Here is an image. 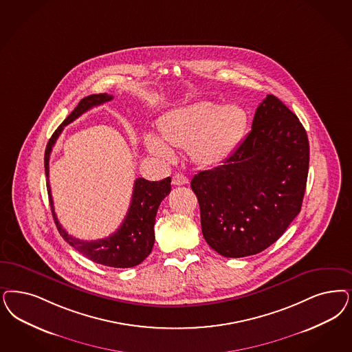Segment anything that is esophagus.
<instances>
[{"instance_id":"1","label":"esophagus","mask_w":352,"mask_h":352,"mask_svg":"<svg viewBox=\"0 0 352 352\" xmlns=\"http://www.w3.org/2000/svg\"><path fill=\"white\" fill-rule=\"evenodd\" d=\"M171 183H173L174 186H183V184H187V183H188V178H187L186 175L181 174V173H177V174L173 175Z\"/></svg>"}]
</instances>
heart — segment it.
<instances>
[{"mask_svg": "<svg viewBox=\"0 0 352 352\" xmlns=\"http://www.w3.org/2000/svg\"><path fill=\"white\" fill-rule=\"evenodd\" d=\"M247 114L242 107L201 101L171 110L158 123V130L170 146H188L196 162L214 165L230 156L242 139ZM146 146L158 157H173V151L155 135L146 136Z\"/></svg>", "mask_w": 352, "mask_h": 352, "instance_id": "obj_1", "label": "heart"}]
</instances>
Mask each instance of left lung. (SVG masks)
Masks as SVG:
<instances>
[{"label":"left lung","instance_id":"obj_1","mask_svg":"<svg viewBox=\"0 0 352 352\" xmlns=\"http://www.w3.org/2000/svg\"><path fill=\"white\" fill-rule=\"evenodd\" d=\"M308 165L303 124L267 95L256 109L251 133L230 157L191 181L206 243L225 257L264 251L299 214Z\"/></svg>","mask_w":352,"mask_h":352}]
</instances>
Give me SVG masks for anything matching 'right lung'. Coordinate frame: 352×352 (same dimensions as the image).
<instances>
[{"mask_svg":"<svg viewBox=\"0 0 352 352\" xmlns=\"http://www.w3.org/2000/svg\"><path fill=\"white\" fill-rule=\"evenodd\" d=\"M113 98L108 94H97L85 97L80 100L78 107L70 113V116L62 122L58 129L53 133L45 148L44 168L47 175V190H48L49 204L56 226L62 238L69 243L74 250L85 256L91 261L111 267H133L139 265L146 256L151 254L155 244V222L157 214L158 206L169 195L170 177L158 181L149 182L144 178H138L133 183V197L129 212L123 219L121 226L108 238L98 241H80L67 234L54 213L53 199L49 186V157L52 148L61 135L65 126L75 121L87 110L94 107L105 104Z\"/></svg>","mask_w":352,"mask_h":352,"instance_id":"1","label":"right lung"}]
</instances>
